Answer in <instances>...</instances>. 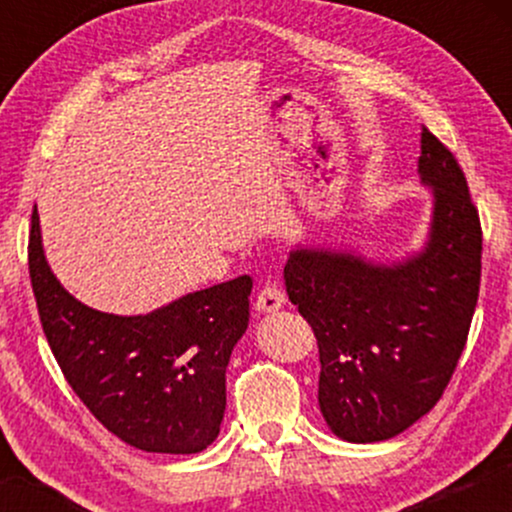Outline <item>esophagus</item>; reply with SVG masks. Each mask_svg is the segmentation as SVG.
Here are the masks:
<instances>
[{"instance_id":"1","label":"esophagus","mask_w":512,"mask_h":512,"mask_svg":"<svg viewBox=\"0 0 512 512\" xmlns=\"http://www.w3.org/2000/svg\"><path fill=\"white\" fill-rule=\"evenodd\" d=\"M286 298L284 293H281L279 289H274V286H267V289H262L260 293H257V301H255V310L257 313H279L281 308H284Z\"/></svg>"}]
</instances>
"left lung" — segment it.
Listing matches in <instances>:
<instances>
[{
  "mask_svg": "<svg viewBox=\"0 0 512 512\" xmlns=\"http://www.w3.org/2000/svg\"><path fill=\"white\" fill-rule=\"evenodd\" d=\"M431 219L421 248L373 260L351 245H296L286 293L320 346L322 419L378 443L428 414L457 366L479 296L481 226L455 156L421 127Z\"/></svg>",
  "mask_w": 512,
  "mask_h": 512,
  "instance_id": "obj_1",
  "label": "left lung"
}]
</instances>
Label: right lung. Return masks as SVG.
I'll return each instance as SVG.
<instances>
[{"label": "right lung", "mask_w": 512, "mask_h": 512, "mask_svg": "<svg viewBox=\"0 0 512 512\" xmlns=\"http://www.w3.org/2000/svg\"><path fill=\"white\" fill-rule=\"evenodd\" d=\"M28 269L40 322L64 378L132 448L202 452L219 436L226 368L250 320L248 274L139 315L88 308L60 284L33 211Z\"/></svg>", "instance_id": "obj_1"}]
</instances>
